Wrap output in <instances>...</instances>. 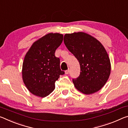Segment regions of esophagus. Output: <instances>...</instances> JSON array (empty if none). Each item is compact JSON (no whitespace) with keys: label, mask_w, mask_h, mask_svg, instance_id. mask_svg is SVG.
I'll return each mask as SVG.
<instances>
[{"label":"esophagus","mask_w":128,"mask_h":128,"mask_svg":"<svg viewBox=\"0 0 128 128\" xmlns=\"http://www.w3.org/2000/svg\"><path fill=\"white\" fill-rule=\"evenodd\" d=\"M69 72H70V70L68 69V70H67L65 71V72H64V73H65V74H68Z\"/></svg>","instance_id":"34e87169"}]
</instances>
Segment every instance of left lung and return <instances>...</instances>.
Listing matches in <instances>:
<instances>
[{
	"mask_svg": "<svg viewBox=\"0 0 128 128\" xmlns=\"http://www.w3.org/2000/svg\"><path fill=\"white\" fill-rule=\"evenodd\" d=\"M64 43L80 66V75L72 79L76 88L85 95L99 91L105 85L111 71L110 59L100 42L86 33L64 36Z\"/></svg>",
	"mask_w": 128,
	"mask_h": 128,
	"instance_id": "left-lung-1",
	"label": "left lung"
}]
</instances>
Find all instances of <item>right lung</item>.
Listing matches in <instances>:
<instances>
[{"mask_svg":"<svg viewBox=\"0 0 128 128\" xmlns=\"http://www.w3.org/2000/svg\"><path fill=\"white\" fill-rule=\"evenodd\" d=\"M64 35L49 33L37 40L25 56L22 67L23 82L28 91L40 98L49 95L55 89V82L64 75L60 60L55 52L61 44Z\"/></svg>","mask_w":128,"mask_h":128,"instance_id":"right-lung-1","label":"right lung"}]
</instances>
